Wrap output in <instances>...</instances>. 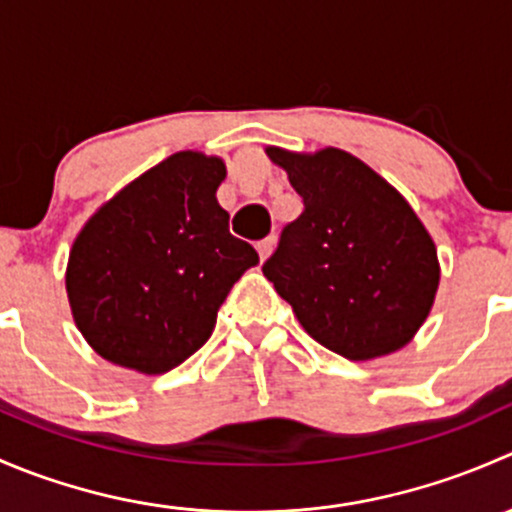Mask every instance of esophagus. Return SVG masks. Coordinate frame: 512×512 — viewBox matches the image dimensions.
Wrapping results in <instances>:
<instances>
[{
	"label": "esophagus",
	"instance_id": "obj_1",
	"mask_svg": "<svg viewBox=\"0 0 512 512\" xmlns=\"http://www.w3.org/2000/svg\"><path fill=\"white\" fill-rule=\"evenodd\" d=\"M257 255H260V260H267V255H270L272 252V247H275V237H265V240H260L257 242Z\"/></svg>",
	"mask_w": 512,
	"mask_h": 512
}]
</instances>
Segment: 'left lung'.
Here are the masks:
<instances>
[{
	"mask_svg": "<svg viewBox=\"0 0 512 512\" xmlns=\"http://www.w3.org/2000/svg\"><path fill=\"white\" fill-rule=\"evenodd\" d=\"M304 210L262 265L299 324L344 359L411 342L438 289L436 245L411 205L359 158L267 148Z\"/></svg>",
	"mask_w": 512,
	"mask_h": 512,
	"instance_id": "8db88e82",
	"label": "left lung"
}]
</instances>
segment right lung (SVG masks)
I'll list each match as a JSON object with an SVG mask.
<instances>
[{"mask_svg": "<svg viewBox=\"0 0 512 512\" xmlns=\"http://www.w3.org/2000/svg\"><path fill=\"white\" fill-rule=\"evenodd\" d=\"M225 163L183 151L108 200L76 237L66 292L76 327L103 359L163 374L213 334L227 292L257 265L227 230L215 190Z\"/></svg>", "mask_w": 512, "mask_h": 512, "instance_id": "add662e5", "label": "right lung"}]
</instances>
